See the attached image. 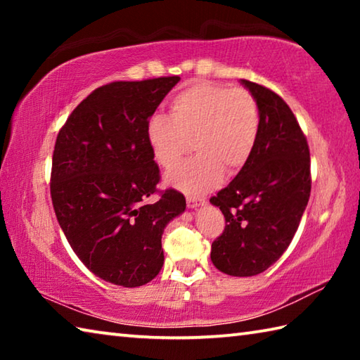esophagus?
I'll use <instances>...</instances> for the list:
<instances>
[{
    "label": "esophagus",
    "instance_id": "34e87169",
    "mask_svg": "<svg viewBox=\"0 0 360 360\" xmlns=\"http://www.w3.org/2000/svg\"><path fill=\"white\" fill-rule=\"evenodd\" d=\"M200 205H205V198H197V197H187V206L188 208H197Z\"/></svg>",
    "mask_w": 360,
    "mask_h": 360
}]
</instances>
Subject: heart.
Instances as JSON below:
<instances>
[{
    "label": "heart",
    "mask_w": 360,
    "mask_h": 360,
    "mask_svg": "<svg viewBox=\"0 0 360 360\" xmlns=\"http://www.w3.org/2000/svg\"><path fill=\"white\" fill-rule=\"evenodd\" d=\"M257 101L243 87L195 82L176 94L169 115L154 114L146 138L158 165L172 168L191 149L197 154L167 174L169 184L203 193L221 184L224 169L236 174L246 167L259 138Z\"/></svg>",
    "instance_id": "heart-1"
}]
</instances>
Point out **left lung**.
Listing matches in <instances>:
<instances>
[{"instance_id": "left-lung-1", "label": "left lung", "mask_w": 360, "mask_h": 360, "mask_svg": "<svg viewBox=\"0 0 360 360\" xmlns=\"http://www.w3.org/2000/svg\"><path fill=\"white\" fill-rule=\"evenodd\" d=\"M257 101L259 138L246 167L210 198L225 217L211 260L230 276H254L289 248L311 193L307 136L281 96L243 81Z\"/></svg>"}]
</instances>
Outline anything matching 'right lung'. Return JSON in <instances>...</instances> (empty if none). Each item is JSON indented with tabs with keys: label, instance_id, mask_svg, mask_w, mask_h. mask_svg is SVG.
I'll return each mask as SVG.
<instances>
[{
	"label": "right lung",
	"instance_id": "1",
	"mask_svg": "<svg viewBox=\"0 0 360 360\" xmlns=\"http://www.w3.org/2000/svg\"><path fill=\"white\" fill-rule=\"evenodd\" d=\"M178 82L163 76L101 85L57 135L53 211L72 251L108 283L152 281L163 265V229L186 210L181 192L157 188L160 169L146 138L149 117Z\"/></svg>",
	"mask_w": 360,
	"mask_h": 360
}]
</instances>
